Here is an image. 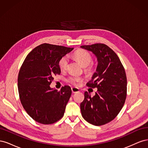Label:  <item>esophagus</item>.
<instances>
[{
	"label": "esophagus",
	"instance_id": "esophagus-1",
	"mask_svg": "<svg viewBox=\"0 0 148 148\" xmlns=\"http://www.w3.org/2000/svg\"><path fill=\"white\" fill-rule=\"evenodd\" d=\"M71 91H72L73 93H76V92H79V89L78 88L72 87V88H71Z\"/></svg>",
	"mask_w": 148,
	"mask_h": 148
}]
</instances>
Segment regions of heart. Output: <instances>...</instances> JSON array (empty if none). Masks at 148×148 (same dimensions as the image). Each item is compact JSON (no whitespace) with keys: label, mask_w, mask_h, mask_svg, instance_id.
<instances>
[{"label":"heart","mask_w":148,"mask_h":148,"mask_svg":"<svg viewBox=\"0 0 148 148\" xmlns=\"http://www.w3.org/2000/svg\"><path fill=\"white\" fill-rule=\"evenodd\" d=\"M74 56L81 65L84 67L88 66L92 62V56L90 53L83 49H79L76 51L74 53ZM67 65H68V57L66 56L62 57L59 61V66L60 70H65L67 68ZM81 80L82 79L79 77L71 76L67 79V81L71 84L77 85Z\"/></svg>","instance_id":"heart-1"}]
</instances>
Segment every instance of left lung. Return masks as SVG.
Listing matches in <instances>:
<instances>
[{"instance_id": "obj_1", "label": "left lung", "mask_w": 148, "mask_h": 148, "mask_svg": "<svg viewBox=\"0 0 148 148\" xmlns=\"http://www.w3.org/2000/svg\"><path fill=\"white\" fill-rule=\"evenodd\" d=\"M96 56L97 66L91 79L86 85L97 88L95 96L84 92L80 104L83 117L96 126L114 120L123 107L127 97V77L124 67L115 52L104 44L82 46Z\"/></svg>"}]
</instances>
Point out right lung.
Here are the masks:
<instances>
[{
  "label": "right lung",
  "mask_w": 148,
  "mask_h": 148,
  "mask_svg": "<svg viewBox=\"0 0 148 148\" xmlns=\"http://www.w3.org/2000/svg\"><path fill=\"white\" fill-rule=\"evenodd\" d=\"M73 49L44 43L31 51L21 66L18 77L20 101L27 114L38 123L52 124L64 115L71 88L66 85L58 91L50 84L53 77L60 74L59 60Z\"/></svg>",
  "instance_id": "obj_1"
}]
</instances>
